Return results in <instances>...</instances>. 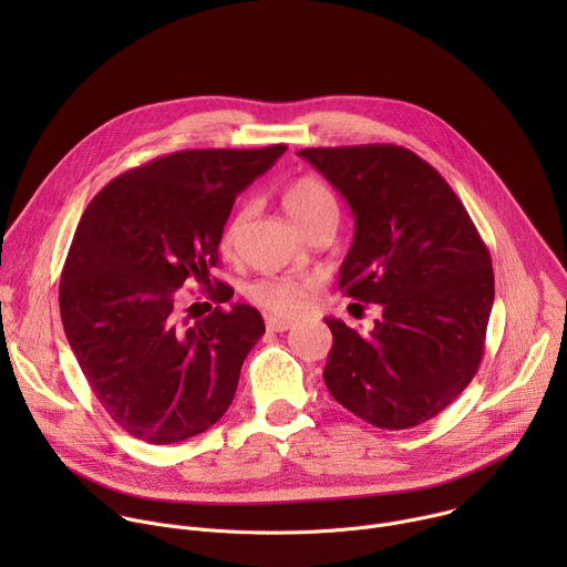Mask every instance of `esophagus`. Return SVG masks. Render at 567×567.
Instances as JSON below:
<instances>
[{"mask_svg": "<svg viewBox=\"0 0 567 567\" xmlns=\"http://www.w3.org/2000/svg\"><path fill=\"white\" fill-rule=\"evenodd\" d=\"M267 330L269 332H287L293 328V322L287 320V318H280V316H267Z\"/></svg>", "mask_w": 567, "mask_h": 567, "instance_id": "esophagus-1", "label": "esophagus"}]
</instances>
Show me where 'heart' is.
<instances>
[{
  "label": "heart",
  "instance_id": "1",
  "mask_svg": "<svg viewBox=\"0 0 567 567\" xmlns=\"http://www.w3.org/2000/svg\"><path fill=\"white\" fill-rule=\"evenodd\" d=\"M282 204H285V210L289 213V217L302 230H307L309 226H313L322 219L339 217V204H337L334 193L316 177H300V179L291 182L282 195ZM254 213H256L254 202H245L235 210V215L230 217V221L224 230V247L233 245L235 237L239 235L241 228H245V224L251 219ZM311 289H313V278L302 276V274H282V276L258 280L249 289V298L256 305H260L262 309H269V311H276L282 316H291L302 309L305 298L309 296Z\"/></svg>",
  "mask_w": 567,
  "mask_h": 567
}]
</instances>
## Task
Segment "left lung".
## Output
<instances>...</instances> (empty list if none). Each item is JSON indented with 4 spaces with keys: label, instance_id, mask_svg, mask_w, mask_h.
I'll return each mask as SVG.
<instances>
[{
    "label": "left lung",
    "instance_id": "left-lung-1",
    "mask_svg": "<svg viewBox=\"0 0 567 567\" xmlns=\"http://www.w3.org/2000/svg\"><path fill=\"white\" fill-rule=\"evenodd\" d=\"M298 156L354 215L339 287L383 309L365 337L326 318L334 346L322 379L363 422L417 426L477 372L494 305L492 256L453 188L415 152L374 143L305 147Z\"/></svg>",
    "mask_w": 567,
    "mask_h": 567
}]
</instances>
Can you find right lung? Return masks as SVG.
Segmentation results:
<instances>
[{"label":"right lung","instance_id":"right-lung-1","mask_svg":"<svg viewBox=\"0 0 567 567\" xmlns=\"http://www.w3.org/2000/svg\"><path fill=\"white\" fill-rule=\"evenodd\" d=\"M285 150L158 156L110 182L80 217L60 280L64 334L101 406L136 440L184 442L228 411L265 320L251 305L221 309L233 289L210 271L235 197ZM186 281L218 302L193 323L176 313Z\"/></svg>","mask_w":567,"mask_h":567}]
</instances>
